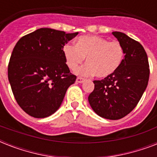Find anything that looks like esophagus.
Instances as JSON below:
<instances>
[{
	"label": "esophagus",
	"instance_id": "obj_1",
	"mask_svg": "<svg viewBox=\"0 0 157 157\" xmlns=\"http://www.w3.org/2000/svg\"><path fill=\"white\" fill-rule=\"evenodd\" d=\"M76 83L81 84V83H83L84 81H85V79L81 78V77H77L76 80Z\"/></svg>",
	"mask_w": 157,
	"mask_h": 157
}]
</instances>
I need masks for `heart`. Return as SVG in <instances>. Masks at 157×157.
<instances>
[{"label":"heart","instance_id":"1","mask_svg":"<svg viewBox=\"0 0 157 157\" xmlns=\"http://www.w3.org/2000/svg\"><path fill=\"white\" fill-rule=\"evenodd\" d=\"M67 66L75 71L86 58V64L76 73L84 76L95 75L106 78L116 72L124 59V50L118 41L109 40L98 36H82L75 45L67 44L63 47Z\"/></svg>","mask_w":157,"mask_h":157}]
</instances>
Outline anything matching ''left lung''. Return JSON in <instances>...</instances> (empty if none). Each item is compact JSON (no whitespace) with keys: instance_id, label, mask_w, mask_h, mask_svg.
<instances>
[{"instance_id":"obj_1","label":"left lung","mask_w":157,"mask_h":157,"mask_svg":"<svg viewBox=\"0 0 157 157\" xmlns=\"http://www.w3.org/2000/svg\"><path fill=\"white\" fill-rule=\"evenodd\" d=\"M124 50V59L116 72L94 81V90L88 100L94 112L108 120L128 115L140 100L149 80V64L143 45L120 32H113Z\"/></svg>"}]
</instances>
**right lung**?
<instances>
[{
  "label": "right lung",
  "mask_w": 157,
  "mask_h": 157,
  "mask_svg": "<svg viewBox=\"0 0 157 157\" xmlns=\"http://www.w3.org/2000/svg\"><path fill=\"white\" fill-rule=\"evenodd\" d=\"M78 33L40 28L24 36L13 48L8 79L19 107L31 117H50L61 106L76 76L70 72L63 47Z\"/></svg>",
  "instance_id": "1"
}]
</instances>
